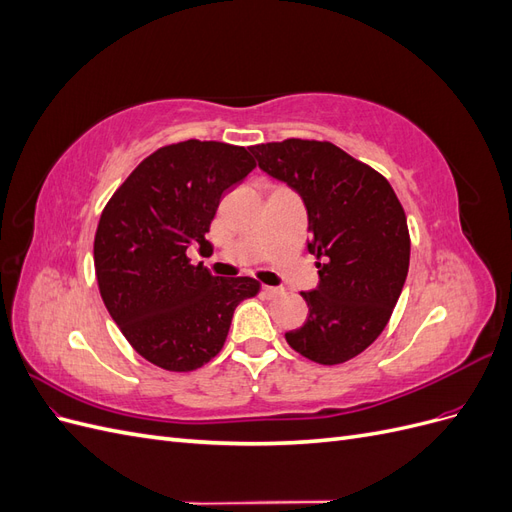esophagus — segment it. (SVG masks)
I'll return each instance as SVG.
<instances>
[{"mask_svg": "<svg viewBox=\"0 0 512 512\" xmlns=\"http://www.w3.org/2000/svg\"><path fill=\"white\" fill-rule=\"evenodd\" d=\"M284 290L282 288H277V286H262V294H265L267 299H275V297H280Z\"/></svg>", "mask_w": 512, "mask_h": 512, "instance_id": "34e87169", "label": "esophagus"}]
</instances>
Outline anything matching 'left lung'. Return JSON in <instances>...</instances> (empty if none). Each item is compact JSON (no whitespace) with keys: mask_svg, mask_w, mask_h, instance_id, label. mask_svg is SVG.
<instances>
[{"mask_svg":"<svg viewBox=\"0 0 512 512\" xmlns=\"http://www.w3.org/2000/svg\"><path fill=\"white\" fill-rule=\"evenodd\" d=\"M258 166L297 190L320 284L301 292L309 316L286 342L305 359L339 365L376 342L410 267L406 211L384 175L329 141L254 145Z\"/></svg>","mask_w":512,"mask_h":512,"instance_id":"1","label":"left lung"}]
</instances>
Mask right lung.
<instances>
[{
  "mask_svg": "<svg viewBox=\"0 0 512 512\" xmlns=\"http://www.w3.org/2000/svg\"><path fill=\"white\" fill-rule=\"evenodd\" d=\"M256 168L245 147L164 145L138 164L102 209L94 267L102 301L145 361L194 371L224 348L235 307L256 297L254 277H215L188 250L205 239L222 194Z\"/></svg>",
  "mask_w": 512,
  "mask_h": 512,
  "instance_id": "add662e5",
  "label": "right lung"
}]
</instances>
